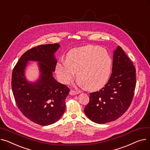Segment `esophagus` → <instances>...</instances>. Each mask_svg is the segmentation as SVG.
<instances>
[{
    "label": "esophagus",
    "instance_id": "esophagus-1",
    "mask_svg": "<svg viewBox=\"0 0 150 150\" xmlns=\"http://www.w3.org/2000/svg\"><path fill=\"white\" fill-rule=\"evenodd\" d=\"M70 95L71 96H75V95H77V94H78V92H76V91H73V90H71L70 91Z\"/></svg>",
    "mask_w": 150,
    "mask_h": 150
}]
</instances>
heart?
<instances>
[{
    "instance_id": "b5f03b06",
    "label": "heart",
    "mask_w": 150,
    "mask_h": 150,
    "mask_svg": "<svg viewBox=\"0 0 150 150\" xmlns=\"http://www.w3.org/2000/svg\"><path fill=\"white\" fill-rule=\"evenodd\" d=\"M112 59L109 53L98 46L87 45L69 50L66 60L55 66L58 79L69 84L75 75L79 83L89 91H97L107 84L111 75Z\"/></svg>"
}]
</instances>
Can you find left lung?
<instances>
[{
  "label": "left lung",
  "instance_id": "8db88e82",
  "mask_svg": "<svg viewBox=\"0 0 150 150\" xmlns=\"http://www.w3.org/2000/svg\"><path fill=\"white\" fill-rule=\"evenodd\" d=\"M136 69L122 47L114 52L112 74L105 87L90 93L84 111L96 123L115 120L129 107L136 88Z\"/></svg>",
  "mask_w": 150,
  "mask_h": 150
}]
</instances>
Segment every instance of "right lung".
I'll return each instance as SVG.
<instances>
[{"mask_svg": "<svg viewBox=\"0 0 150 150\" xmlns=\"http://www.w3.org/2000/svg\"><path fill=\"white\" fill-rule=\"evenodd\" d=\"M59 47L55 43L33 47L22 55L13 70L11 87L18 108L30 120L42 126L57 122L66 110L70 90L53 76L57 63L54 53ZM28 61L38 62L40 74L35 82L25 77Z\"/></svg>", "mask_w": 150, "mask_h": 150, "instance_id": "1", "label": "right lung"}]
</instances>
